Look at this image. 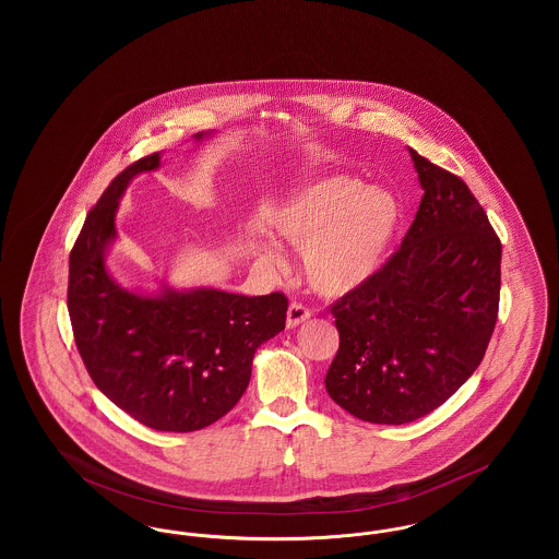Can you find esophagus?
<instances>
[{
  "instance_id": "34e87169",
  "label": "esophagus",
  "mask_w": 559,
  "mask_h": 559,
  "mask_svg": "<svg viewBox=\"0 0 559 559\" xmlns=\"http://www.w3.org/2000/svg\"><path fill=\"white\" fill-rule=\"evenodd\" d=\"M310 317H312L310 308H306V306L299 304V301H293L292 306H289V310H287V326L295 329V326H299L301 322H306Z\"/></svg>"
}]
</instances>
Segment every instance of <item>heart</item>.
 <instances>
[{
  "label": "heart",
  "mask_w": 559,
  "mask_h": 559,
  "mask_svg": "<svg viewBox=\"0 0 559 559\" xmlns=\"http://www.w3.org/2000/svg\"><path fill=\"white\" fill-rule=\"evenodd\" d=\"M276 230L304 249L310 285L329 297L346 295L381 270L396 239L402 207L383 188L333 176L297 192L272 215ZM281 264L276 247H264Z\"/></svg>",
  "instance_id": "obj_1"
}]
</instances>
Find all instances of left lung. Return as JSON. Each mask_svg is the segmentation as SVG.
Returning <instances> with one entry per match:
<instances>
[{
  "instance_id": "8db88e82",
  "label": "left lung",
  "mask_w": 559,
  "mask_h": 559,
  "mask_svg": "<svg viewBox=\"0 0 559 559\" xmlns=\"http://www.w3.org/2000/svg\"><path fill=\"white\" fill-rule=\"evenodd\" d=\"M424 199L369 283L331 306L340 349L329 396L349 415L402 426L444 404L478 369L501 293V240L467 185L408 148Z\"/></svg>"
}]
</instances>
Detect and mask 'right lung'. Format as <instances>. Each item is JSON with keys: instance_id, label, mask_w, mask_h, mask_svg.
I'll list each match as a JSON object with an SVG mask.
<instances>
[{"instance_id": "obj_1", "label": "right lung", "mask_w": 559, "mask_h": 559, "mask_svg": "<svg viewBox=\"0 0 559 559\" xmlns=\"http://www.w3.org/2000/svg\"><path fill=\"white\" fill-rule=\"evenodd\" d=\"M159 165V153L135 160L87 213L69 258L67 306L81 360L110 402L151 429L197 431L239 402L255 349L285 329L289 299L215 289L148 297L110 278L105 251L119 199L133 176Z\"/></svg>"}]
</instances>
